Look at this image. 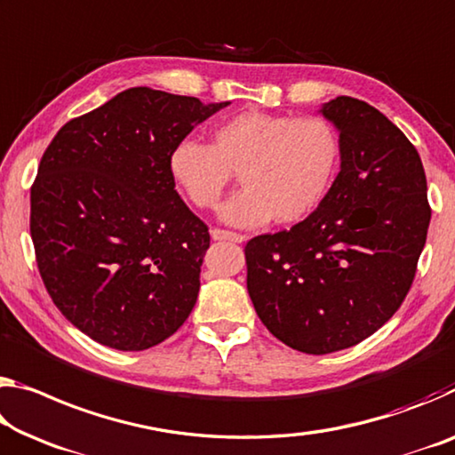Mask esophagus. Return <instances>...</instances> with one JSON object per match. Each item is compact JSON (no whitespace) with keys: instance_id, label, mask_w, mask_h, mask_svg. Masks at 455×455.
Returning <instances> with one entry per match:
<instances>
[{"instance_id":"esophagus-1","label":"esophagus","mask_w":455,"mask_h":455,"mask_svg":"<svg viewBox=\"0 0 455 455\" xmlns=\"http://www.w3.org/2000/svg\"><path fill=\"white\" fill-rule=\"evenodd\" d=\"M212 241H233V243H243L244 236L239 233H230V230H222V228H212L211 230Z\"/></svg>"}]
</instances>
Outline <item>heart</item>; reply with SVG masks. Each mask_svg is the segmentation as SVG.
Masks as SVG:
<instances>
[{
  "instance_id": "heart-1",
  "label": "heart",
  "mask_w": 455,
  "mask_h": 455,
  "mask_svg": "<svg viewBox=\"0 0 455 455\" xmlns=\"http://www.w3.org/2000/svg\"><path fill=\"white\" fill-rule=\"evenodd\" d=\"M338 154L340 141L326 119L249 109L216 125L211 146H176L170 172L198 208L219 204L230 176L239 174L243 190L219 212L227 225H293L318 208Z\"/></svg>"
}]
</instances>
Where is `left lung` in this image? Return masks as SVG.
<instances>
[{"label":"left lung","mask_w":455,"mask_h":455,"mask_svg":"<svg viewBox=\"0 0 455 455\" xmlns=\"http://www.w3.org/2000/svg\"><path fill=\"white\" fill-rule=\"evenodd\" d=\"M320 113L340 133L334 184L306 220L244 247L257 315L306 355L350 348L393 318L431 220L421 157L399 127L352 97Z\"/></svg>","instance_id":"8db88e82"}]
</instances>
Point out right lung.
Here are the masks:
<instances>
[{
	"label": "right lung",
	"mask_w": 455,
	"mask_h": 455,
	"mask_svg": "<svg viewBox=\"0 0 455 455\" xmlns=\"http://www.w3.org/2000/svg\"><path fill=\"white\" fill-rule=\"evenodd\" d=\"M225 103L133 86L68 121L30 194L36 261L72 326L115 350L164 342L188 318L211 247L170 156Z\"/></svg>",
	"instance_id": "add662e5"
}]
</instances>
